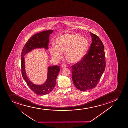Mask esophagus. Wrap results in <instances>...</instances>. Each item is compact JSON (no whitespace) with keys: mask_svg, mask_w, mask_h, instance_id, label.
Instances as JSON below:
<instances>
[{"mask_svg":"<svg viewBox=\"0 0 128 128\" xmlns=\"http://www.w3.org/2000/svg\"><path fill=\"white\" fill-rule=\"evenodd\" d=\"M62 68H65L66 67V65L65 64H63L62 65Z\"/></svg>","mask_w":128,"mask_h":128,"instance_id":"obj_1","label":"esophagus"}]
</instances>
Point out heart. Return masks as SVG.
Here are the masks:
<instances>
[{
    "label": "heart",
    "instance_id": "b5f03b06",
    "mask_svg": "<svg viewBox=\"0 0 128 128\" xmlns=\"http://www.w3.org/2000/svg\"><path fill=\"white\" fill-rule=\"evenodd\" d=\"M54 46L50 49V54L55 60L58 61L63 57L62 52L68 62L76 64L80 62L88 49L89 42L85 38L77 34L68 33L60 35L55 40Z\"/></svg>",
    "mask_w": 128,
    "mask_h": 128
}]
</instances>
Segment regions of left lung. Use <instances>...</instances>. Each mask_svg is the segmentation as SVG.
Masks as SVG:
<instances>
[{"mask_svg":"<svg viewBox=\"0 0 128 128\" xmlns=\"http://www.w3.org/2000/svg\"><path fill=\"white\" fill-rule=\"evenodd\" d=\"M90 33L92 42L88 53L82 60L71 66L72 82L76 87L81 91L94 88L106 68L103 43L97 36Z\"/></svg>","mask_w":128,"mask_h":128,"instance_id":"left-lung-1","label":"left lung"}]
</instances>
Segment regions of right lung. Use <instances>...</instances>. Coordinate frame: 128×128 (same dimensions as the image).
<instances>
[{
	"mask_svg": "<svg viewBox=\"0 0 128 128\" xmlns=\"http://www.w3.org/2000/svg\"><path fill=\"white\" fill-rule=\"evenodd\" d=\"M53 31V30H46L33 35L27 41L21 52V64L22 77L28 86L37 95H46L53 90L56 84V78L60 72V68L57 65L48 66L46 82L42 84H36L32 82L27 76L25 69L24 56L27 53L37 48H44L47 50L49 37Z\"/></svg>",
	"mask_w": 128,
	"mask_h": 128,
	"instance_id": "1",
	"label": "right lung"
}]
</instances>
